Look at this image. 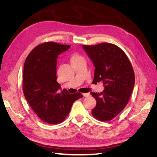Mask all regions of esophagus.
Here are the masks:
<instances>
[{
    "label": "esophagus",
    "instance_id": "34e87169",
    "mask_svg": "<svg viewBox=\"0 0 157 157\" xmlns=\"http://www.w3.org/2000/svg\"><path fill=\"white\" fill-rule=\"evenodd\" d=\"M82 95L84 97H88L90 96V93H84V94H82Z\"/></svg>",
    "mask_w": 157,
    "mask_h": 157
}]
</instances>
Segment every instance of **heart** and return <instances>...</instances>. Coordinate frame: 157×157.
Here are the masks:
<instances>
[{
  "instance_id": "obj_1",
  "label": "heart",
  "mask_w": 157,
  "mask_h": 157,
  "mask_svg": "<svg viewBox=\"0 0 157 157\" xmlns=\"http://www.w3.org/2000/svg\"><path fill=\"white\" fill-rule=\"evenodd\" d=\"M82 59H84L82 56H80L77 53H75L71 57V63H73L76 62V61H78Z\"/></svg>"
}]
</instances>
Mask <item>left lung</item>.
Instances as JSON below:
<instances>
[{"label":"left lung","mask_w":157,"mask_h":157,"mask_svg":"<svg viewBox=\"0 0 157 157\" xmlns=\"http://www.w3.org/2000/svg\"><path fill=\"white\" fill-rule=\"evenodd\" d=\"M82 47L96 68L92 83L101 82L105 86L102 92H91L97 102L92 114L99 121H109L129 101L135 83L134 69L124 52L115 44L103 42Z\"/></svg>","instance_id":"8db88e82"}]
</instances>
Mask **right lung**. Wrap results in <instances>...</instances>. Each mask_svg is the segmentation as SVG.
<instances>
[{"mask_svg": "<svg viewBox=\"0 0 157 157\" xmlns=\"http://www.w3.org/2000/svg\"><path fill=\"white\" fill-rule=\"evenodd\" d=\"M70 45L46 42L36 46L27 56L23 67V91L30 107L42 121L59 124L67 117L73 103L83 97L81 93L59 94L57 82L58 56Z\"/></svg>", "mask_w": 157, "mask_h": 157, "instance_id": "add662e5", "label": "right lung"}]
</instances>
